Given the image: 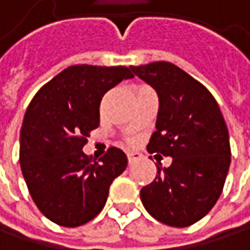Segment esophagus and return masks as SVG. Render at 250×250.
I'll list each match as a JSON object with an SVG mask.
<instances>
[{
	"instance_id": "34e87169",
	"label": "esophagus",
	"mask_w": 250,
	"mask_h": 250,
	"mask_svg": "<svg viewBox=\"0 0 250 250\" xmlns=\"http://www.w3.org/2000/svg\"><path fill=\"white\" fill-rule=\"evenodd\" d=\"M140 158H142V155L137 153V152H128V153H127V161H128V164H134V162L139 161Z\"/></svg>"
}]
</instances>
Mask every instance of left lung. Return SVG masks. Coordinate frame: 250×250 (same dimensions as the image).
<instances>
[{
    "label": "left lung",
    "mask_w": 250,
    "mask_h": 250,
    "mask_svg": "<svg viewBox=\"0 0 250 250\" xmlns=\"http://www.w3.org/2000/svg\"><path fill=\"white\" fill-rule=\"evenodd\" d=\"M158 94L156 131L147 152L171 156L158 162L156 178L140 189L147 213L161 223L187 227L217 203L230 167L229 131L220 107L197 79L169 62L131 66Z\"/></svg>",
    "instance_id": "left-lung-1"
}]
</instances>
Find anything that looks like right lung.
Wrapping results in <instances>:
<instances>
[{
  "label": "right lung",
  "mask_w": 250,
  "mask_h": 250,
  "mask_svg": "<svg viewBox=\"0 0 250 250\" xmlns=\"http://www.w3.org/2000/svg\"><path fill=\"white\" fill-rule=\"evenodd\" d=\"M133 76L125 66L74 65L31 100L20 131V167L33 201L50 222L88 223L104 208L111 182L125 172L123 150L110 147L91 162L82 147L100 125L104 94Z\"/></svg>",
  "instance_id": "right-lung-1"
}]
</instances>
